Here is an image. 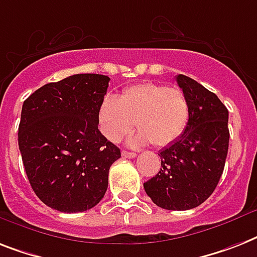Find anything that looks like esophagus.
I'll use <instances>...</instances> for the list:
<instances>
[{
    "mask_svg": "<svg viewBox=\"0 0 257 257\" xmlns=\"http://www.w3.org/2000/svg\"><path fill=\"white\" fill-rule=\"evenodd\" d=\"M121 156L124 158H135L136 153H135V152H126V150H122Z\"/></svg>",
    "mask_w": 257,
    "mask_h": 257,
    "instance_id": "1",
    "label": "esophagus"
}]
</instances>
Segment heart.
<instances>
[{"mask_svg": "<svg viewBox=\"0 0 257 257\" xmlns=\"http://www.w3.org/2000/svg\"><path fill=\"white\" fill-rule=\"evenodd\" d=\"M190 120V101L179 87L147 81L125 88L118 96H105L97 109L101 135L118 143L136 126L133 144L152 143L164 148L185 133Z\"/></svg>", "mask_w": 257, "mask_h": 257, "instance_id": "obj_1", "label": "heart"}]
</instances>
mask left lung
I'll list each match as a JSON object with an SVG mask.
<instances>
[{"label": "left lung", "mask_w": 257, "mask_h": 257, "mask_svg": "<svg viewBox=\"0 0 257 257\" xmlns=\"http://www.w3.org/2000/svg\"><path fill=\"white\" fill-rule=\"evenodd\" d=\"M177 83L190 101L187 128L160 152L161 169L144 183L158 207L190 210L203 203L222 177L228 152V110L218 96L194 79L178 75Z\"/></svg>", "instance_id": "8db88e82"}]
</instances>
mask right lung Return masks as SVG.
<instances>
[{
  "instance_id": "obj_1",
  "label": "right lung",
  "mask_w": 257,
  "mask_h": 257,
  "mask_svg": "<svg viewBox=\"0 0 257 257\" xmlns=\"http://www.w3.org/2000/svg\"><path fill=\"white\" fill-rule=\"evenodd\" d=\"M110 79L76 74L49 83L24 101L18 145L31 187L60 212L95 207L108 189L120 149L97 128V109Z\"/></svg>"
}]
</instances>
